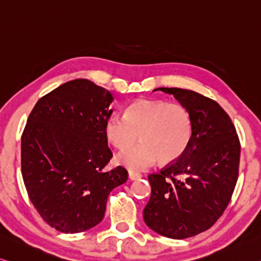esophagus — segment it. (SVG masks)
Instances as JSON below:
<instances>
[{
    "label": "esophagus",
    "instance_id": "esophagus-1",
    "mask_svg": "<svg viewBox=\"0 0 261 261\" xmlns=\"http://www.w3.org/2000/svg\"><path fill=\"white\" fill-rule=\"evenodd\" d=\"M128 178H129L130 181H138V179L141 178V175H140L139 172L129 171V172H128Z\"/></svg>",
    "mask_w": 261,
    "mask_h": 261
}]
</instances>
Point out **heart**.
I'll return each mask as SVG.
<instances>
[{
	"instance_id": "b5f03b06",
	"label": "heart",
	"mask_w": 261,
	"mask_h": 261,
	"mask_svg": "<svg viewBox=\"0 0 261 261\" xmlns=\"http://www.w3.org/2000/svg\"><path fill=\"white\" fill-rule=\"evenodd\" d=\"M117 162L129 170H146L158 161L172 162L187 150L191 138V120L179 103L141 99L126 108L125 115L112 114L105 122V135L118 149Z\"/></svg>"
}]
</instances>
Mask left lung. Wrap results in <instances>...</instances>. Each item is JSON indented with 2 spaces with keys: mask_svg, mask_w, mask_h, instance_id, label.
I'll list each match as a JSON object with an SVG mask.
<instances>
[{
  "mask_svg": "<svg viewBox=\"0 0 261 261\" xmlns=\"http://www.w3.org/2000/svg\"><path fill=\"white\" fill-rule=\"evenodd\" d=\"M156 90L174 95L188 111L191 138L181 158L148 176L151 194L143 219L164 237L189 238L210 228L226 209L238 178L239 139L212 99L177 87Z\"/></svg>",
  "mask_w": 261,
  "mask_h": 261,
  "instance_id": "8db88e82",
  "label": "left lung"
}]
</instances>
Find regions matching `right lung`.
<instances>
[{"label":"right lung","mask_w":261,"mask_h":261,"mask_svg":"<svg viewBox=\"0 0 261 261\" xmlns=\"http://www.w3.org/2000/svg\"><path fill=\"white\" fill-rule=\"evenodd\" d=\"M113 100L91 80H71L38 100L24 128L28 195L42 218L64 233L98 225L110 192L127 181L125 168L102 170L112 158L105 122Z\"/></svg>","instance_id":"right-lung-1"}]
</instances>
